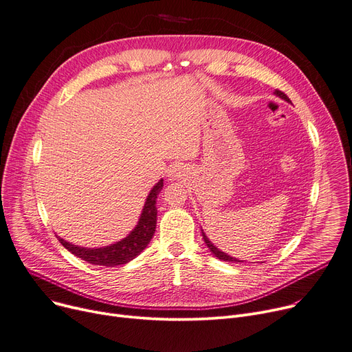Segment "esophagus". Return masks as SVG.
Segmentation results:
<instances>
[{"label": "esophagus", "mask_w": 352, "mask_h": 352, "mask_svg": "<svg viewBox=\"0 0 352 352\" xmlns=\"http://www.w3.org/2000/svg\"><path fill=\"white\" fill-rule=\"evenodd\" d=\"M177 171H178V170H177V168H173V170H171V171H170V177H177V174H178V173H177Z\"/></svg>", "instance_id": "obj_1"}]
</instances>
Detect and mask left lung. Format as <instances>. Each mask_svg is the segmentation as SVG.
Masks as SVG:
<instances>
[{"instance_id":"obj_1","label":"left lung","mask_w":352,"mask_h":352,"mask_svg":"<svg viewBox=\"0 0 352 352\" xmlns=\"http://www.w3.org/2000/svg\"><path fill=\"white\" fill-rule=\"evenodd\" d=\"M274 95H276V96H278V98H282L283 100H286V102H289V103H290V99H289V98L285 95V93H283L282 90H274ZM202 239H204V242L206 243V246L209 248V250L212 252V253H214V256H215V257H218L219 261H225V262H233V263H241V262H243V261H238L236 257H232V256H229L228 253H225V252L219 250L217 246H214V243L208 239V236L205 235L204 230H202Z\"/></svg>"}]
</instances>
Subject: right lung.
Masks as SVG:
<instances>
[{"instance_id":"1","label":"right lung","mask_w":352,"mask_h":352,"mask_svg":"<svg viewBox=\"0 0 352 352\" xmlns=\"http://www.w3.org/2000/svg\"><path fill=\"white\" fill-rule=\"evenodd\" d=\"M164 182L160 179L150 191L144 208L142 210V215L138 218V223L135 228L129 233V235L116 242L113 245L104 246V248H82L72 245L70 242L62 239L58 236L59 242L75 256L80 257L82 261L91 263V265H99V266H122L133 261L135 256L142 253L147 245L150 243L157 225V195L162 190Z\"/></svg>"}]
</instances>
